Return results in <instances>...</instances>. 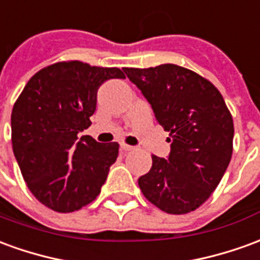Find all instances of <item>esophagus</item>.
Wrapping results in <instances>:
<instances>
[{
  "label": "esophagus",
  "instance_id": "34e87169",
  "mask_svg": "<svg viewBox=\"0 0 260 260\" xmlns=\"http://www.w3.org/2000/svg\"><path fill=\"white\" fill-rule=\"evenodd\" d=\"M120 148L123 151H132V150H134V147H132V145H127V144H120Z\"/></svg>",
  "mask_w": 260,
  "mask_h": 260
}]
</instances>
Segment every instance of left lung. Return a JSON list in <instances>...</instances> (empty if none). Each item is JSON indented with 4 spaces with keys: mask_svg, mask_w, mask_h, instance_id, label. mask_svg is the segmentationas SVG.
<instances>
[{
    "mask_svg": "<svg viewBox=\"0 0 260 260\" xmlns=\"http://www.w3.org/2000/svg\"><path fill=\"white\" fill-rule=\"evenodd\" d=\"M169 132L171 152L152 155V167L139 178L147 200L169 214H186L210 198L233 155V116L210 81L175 64L124 68Z\"/></svg>",
    "mask_w": 260,
    "mask_h": 260,
    "instance_id": "8db88e82",
    "label": "left lung"
}]
</instances>
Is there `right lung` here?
Segmentation results:
<instances>
[{
    "label": "right lung",
    "mask_w": 260,
    "mask_h": 260,
    "mask_svg": "<svg viewBox=\"0 0 260 260\" xmlns=\"http://www.w3.org/2000/svg\"><path fill=\"white\" fill-rule=\"evenodd\" d=\"M117 78H126L119 68L56 62L33 75L14 105V155L29 190L49 209L71 213L101 193L119 144L78 133L91 126L99 86Z\"/></svg>",
    "instance_id": "right-lung-1"
}]
</instances>
